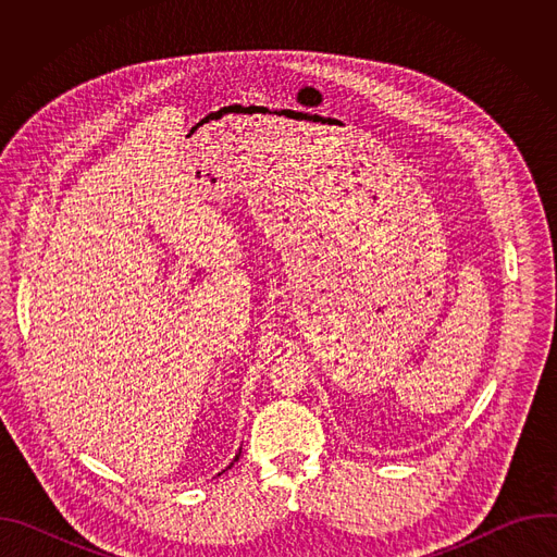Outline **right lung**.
I'll list each match as a JSON object with an SVG mask.
<instances>
[{"label": "right lung", "instance_id": "add662e5", "mask_svg": "<svg viewBox=\"0 0 557 557\" xmlns=\"http://www.w3.org/2000/svg\"><path fill=\"white\" fill-rule=\"evenodd\" d=\"M240 451H243V449H240ZM240 451H237V454H235V458H233V462H237V458H240ZM233 462H231V465H228V467H226V469H231V467H233ZM218 475H220V473H218Z\"/></svg>", "mask_w": 557, "mask_h": 557}]
</instances>
